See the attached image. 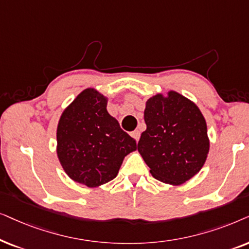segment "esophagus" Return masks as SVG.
Wrapping results in <instances>:
<instances>
[{"mask_svg": "<svg viewBox=\"0 0 249 249\" xmlns=\"http://www.w3.org/2000/svg\"><path fill=\"white\" fill-rule=\"evenodd\" d=\"M131 137L134 138L137 141H139V139H140V131L135 130L133 132H131Z\"/></svg>", "mask_w": 249, "mask_h": 249, "instance_id": "obj_1", "label": "esophagus"}]
</instances>
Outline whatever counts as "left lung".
Returning a JSON list of instances; mask_svg holds the SVG:
<instances>
[{"label":"left lung","instance_id":"1","mask_svg":"<svg viewBox=\"0 0 249 249\" xmlns=\"http://www.w3.org/2000/svg\"><path fill=\"white\" fill-rule=\"evenodd\" d=\"M144 122L138 151L158 181L180 185L204 166L210 139L198 106L177 91L157 93L145 101Z\"/></svg>","mask_w":249,"mask_h":249}]
</instances>
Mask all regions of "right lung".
<instances>
[{
    "mask_svg": "<svg viewBox=\"0 0 249 249\" xmlns=\"http://www.w3.org/2000/svg\"><path fill=\"white\" fill-rule=\"evenodd\" d=\"M108 98L93 88L83 90L62 111L57 126V156L66 174L97 188L117 177L137 142L107 110Z\"/></svg>",
    "mask_w": 249,
    "mask_h": 249,
    "instance_id": "right-lung-1",
    "label": "right lung"
}]
</instances>
